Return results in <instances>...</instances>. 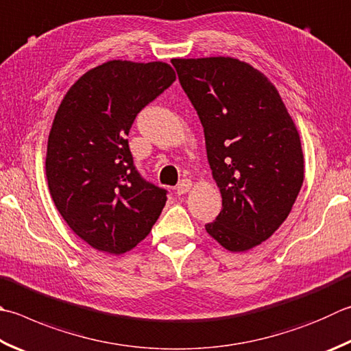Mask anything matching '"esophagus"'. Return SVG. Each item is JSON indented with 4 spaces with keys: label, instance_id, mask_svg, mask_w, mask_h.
I'll use <instances>...</instances> for the list:
<instances>
[{
    "label": "esophagus",
    "instance_id": "34e87169",
    "mask_svg": "<svg viewBox=\"0 0 351 351\" xmlns=\"http://www.w3.org/2000/svg\"><path fill=\"white\" fill-rule=\"evenodd\" d=\"M191 188H193V182H191V180H182L180 183L177 184V188H176V193H177L178 195H183V194L189 193Z\"/></svg>",
    "mask_w": 351,
    "mask_h": 351
}]
</instances>
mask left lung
Wrapping results in <instances>:
<instances>
[{
    "label": "left lung",
    "instance_id": "obj_1",
    "mask_svg": "<svg viewBox=\"0 0 351 351\" xmlns=\"http://www.w3.org/2000/svg\"><path fill=\"white\" fill-rule=\"evenodd\" d=\"M184 93L204 130L221 213L206 232L230 252H246L274 235L304 182L298 128L260 70L229 56L174 58Z\"/></svg>",
    "mask_w": 351,
    "mask_h": 351
}]
</instances>
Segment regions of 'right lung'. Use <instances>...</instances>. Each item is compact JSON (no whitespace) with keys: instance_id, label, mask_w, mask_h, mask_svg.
Returning a JSON list of instances; mask_svg holds the SVG:
<instances>
[{"instance_id":"obj_1","label":"right lung","mask_w":351,"mask_h":351,"mask_svg":"<svg viewBox=\"0 0 351 351\" xmlns=\"http://www.w3.org/2000/svg\"><path fill=\"white\" fill-rule=\"evenodd\" d=\"M174 81L167 62L113 59L84 73L53 119L45 156L51 200L99 252L134 249L167 203V191L138 176L127 136L138 111Z\"/></svg>"}]
</instances>
